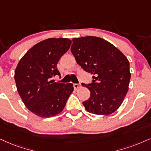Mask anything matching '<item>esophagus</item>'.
<instances>
[{
    "label": "esophagus",
    "mask_w": 151,
    "mask_h": 151,
    "mask_svg": "<svg viewBox=\"0 0 151 151\" xmlns=\"http://www.w3.org/2000/svg\"><path fill=\"white\" fill-rule=\"evenodd\" d=\"M73 86H74V88L76 90V89L79 88L81 87V84H80V83H74Z\"/></svg>",
    "instance_id": "esophagus-1"
}]
</instances>
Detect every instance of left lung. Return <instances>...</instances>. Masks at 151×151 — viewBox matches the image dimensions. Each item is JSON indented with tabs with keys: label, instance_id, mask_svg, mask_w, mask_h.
<instances>
[{
	"label": "left lung",
	"instance_id": "left-lung-1",
	"mask_svg": "<svg viewBox=\"0 0 151 151\" xmlns=\"http://www.w3.org/2000/svg\"><path fill=\"white\" fill-rule=\"evenodd\" d=\"M71 52L86 72L93 74L86 109L97 115H109L117 110L126 95L131 74L129 63L121 51L102 38L88 36L72 40Z\"/></svg>",
	"mask_w": 151,
	"mask_h": 151
}]
</instances>
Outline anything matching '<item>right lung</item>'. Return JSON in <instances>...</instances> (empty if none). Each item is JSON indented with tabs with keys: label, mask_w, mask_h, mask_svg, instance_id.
<instances>
[{
	"label": "right lung",
	"mask_w": 151,
	"mask_h": 151,
	"mask_svg": "<svg viewBox=\"0 0 151 151\" xmlns=\"http://www.w3.org/2000/svg\"><path fill=\"white\" fill-rule=\"evenodd\" d=\"M67 38H49L36 44L19 62L14 72L17 91L30 111L42 118L60 113L73 91L72 83L55 82L61 56L70 49Z\"/></svg>",
	"instance_id": "add662e5"
}]
</instances>
